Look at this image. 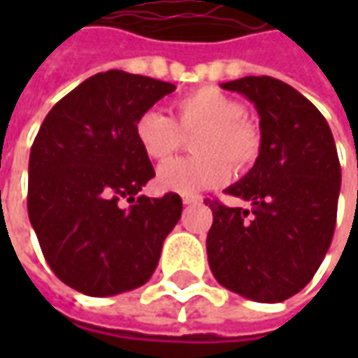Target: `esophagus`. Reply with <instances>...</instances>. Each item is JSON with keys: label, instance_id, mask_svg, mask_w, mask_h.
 Segmentation results:
<instances>
[{"label": "esophagus", "instance_id": "34e87169", "mask_svg": "<svg viewBox=\"0 0 358 358\" xmlns=\"http://www.w3.org/2000/svg\"><path fill=\"white\" fill-rule=\"evenodd\" d=\"M195 203H201L199 195H183V205H195Z\"/></svg>", "mask_w": 358, "mask_h": 358}]
</instances>
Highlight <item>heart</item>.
Here are the masks:
<instances>
[{"label":"heart","mask_w":358,"mask_h":358,"mask_svg":"<svg viewBox=\"0 0 358 358\" xmlns=\"http://www.w3.org/2000/svg\"><path fill=\"white\" fill-rule=\"evenodd\" d=\"M173 119L149 109L135 121V137L153 161L169 159L183 143V135L199 131L193 139L195 157L173 159L157 173L165 191L193 195L227 183L237 169L251 167L261 153V131L245 117V107L217 87H199L173 103Z\"/></svg>","instance_id":"b5f03b06"}]
</instances>
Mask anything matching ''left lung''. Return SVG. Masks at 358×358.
I'll return each instance as SVG.
<instances>
[{
    "mask_svg": "<svg viewBox=\"0 0 358 358\" xmlns=\"http://www.w3.org/2000/svg\"><path fill=\"white\" fill-rule=\"evenodd\" d=\"M221 87L253 101L263 143L253 169L225 191L249 201L251 211L209 201V267L237 295L281 303L315 277L333 241L341 191L335 139L321 111L275 77Z\"/></svg>",
    "mask_w": 358,
    "mask_h": 358,
    "instance_id": "1",
    "label": "left lung"
}]
</instances>
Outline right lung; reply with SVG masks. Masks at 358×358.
Here are the masks:
<instances>
[{"instance_id": "add662e5", "label": "right lung", "mask_w": 358, "mask_h": 358, "mask_svg": "<svg viewBox=\"0 0 358 358\" xmlns=\"http://www.w3.org/2000/svg\"><path fill=\"white\" fill-rule=\"evenodd\" d=\"M173 91L153 77L97 73L53 105L31 145V227L57 279L83 295L145 285L181 217L177 193L139 195L155 171L135 137L139 115Z\"/></svg>"}]
</instances>
